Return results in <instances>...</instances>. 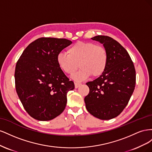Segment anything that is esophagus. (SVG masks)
<instances>
[{
  "mask_svg": "<svg viewBox=\"0 0 152 152\" xmlns=\"http://www.w3.org/2000/svg\"><path fill=\"white\" fill-rule=\"evenodd\" d=\"M80 85H81V84L79 83V82H75V87L76 89L78 88V87H79Z\"/></svg>",
  "mask_w": 152,
  "mask_h": 152,
  "instance_id": "obj_1",
  "label": "esophagus"
}]
</instances>
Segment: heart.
I'll list each match as a JSON object with an SVG mask.
<instances>
[{
  "label": "heart",
  "instance_id": "obj_1",
  "mask_svg": "<svg viewBox=\"0 0 152 152\" xmlns=\"http://www.w3.org/2000/svg\"><path fill=\"white\" fill-rule=\"evenodd\" d=\"M108 54L102 45L89 42H77L72 45L66 53H59L56 62L61 70L72 75L79 68L80 70L73 75V80L82 81L91 75L96 77L102 75L107 68Z\"/></svg>",
  "mask_w": 152,
  "mask_h": 152
}]
</instances>
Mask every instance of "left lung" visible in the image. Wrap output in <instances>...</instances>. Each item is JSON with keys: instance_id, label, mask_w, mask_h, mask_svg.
<instances>
[{"instance_id": "8db88e82", "label": "left lung", "mask_w": 152, "mask_h": 152, "mask_svg": "<svg viewBox=\"0 0 152 152\" xmlns=\"http://www.w3.org/2000/svg\"><path fill=\"white\" fill-rule=\"evenodd\" d=\"M91 39L103 45L108 61L102 75L86 83L89 93L84 98L86 107L94 117L110 120L121 114L128 104L136 85L135 68L129 54L117 41L104 35Z\"/></svg>"}]
</instances>
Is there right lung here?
Listing matches in <instances>:
<instances>
[{
  "label": "right lung",
  "mask_w": 152,
  "mask_h": 152,
  "mask_svg": "<svg viewBox=\"0 0 152 152\" xmlns=\"http://www.w3.org/2000/svg\"><path fill=\"white\" fill-rule=\"evenodd\" d=\"M66 39L42 37L30 44L17 61L15 86L24 108L36 120L47 121L59 115L67 103L73 82L58 66L57 55L72 44Z\"/></svg>",
  "instance_id": "obj_1"
}]
</instances>
